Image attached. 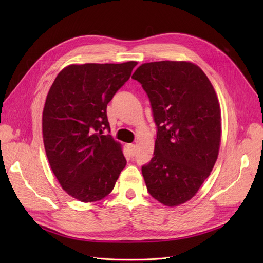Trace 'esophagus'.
I'll return each instance as SVG.
<instances>
[{"mask_svg":"<svg viewBox=\"0 0 263 263\" xmlns=\"http://www.w3.org/2000/svg\"><path fill=\"white\" fill-rule=\"evenodd\" d=\"M128 149L130 151V154L133 156L135 154V145L134 144H128Z\"/></svg>","mask_w":263,"mask_h":263,"instance_id":"1","label":"esophagus"}]
</instances>
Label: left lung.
<instances>
[{
    "mask_svg": "<svg viewBox=\"0 0 263 263\" xmlns=\"http://www.w3.org/2000/svg\"><path fill=\"white\" fill-rule=\"evenodd\" d=\"M146 91L157 139L142 166L149 194L165 205L194 196L209 177L220 144V108L201 69L189 62L146 63L132 76Z\"/></svg>",
    "mask_w": 263,
    "mask_h": 263,
    "instance_id": "obj_1",
    "label": "left lung"
}]
</instances>
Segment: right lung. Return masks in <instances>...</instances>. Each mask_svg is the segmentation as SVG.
<instances>
[{
  "label": "right lung",
  "instance_id": "obj_1",
  "mask_svg": "<svg viewBox=\"0 0 263 263\" xmlns=\"http://www.w3.org/2000/svg\"><path fill=\"white\" fill-rule=\"evenodd\" d=\"M136 62L69 65L54 80L43 113L51 170L62 187L83 202L108 195L127 164L109 134L107 103L123 86Z\"/></svg>",
  "mask_w": 263,
  "mask_h": 263
}]
</instances>
